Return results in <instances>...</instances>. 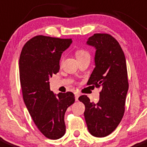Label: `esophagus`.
I'll return each mask as SVG.
<instances>
[{"label":"esophagus","instance_id":"esophagus-1","mask_svg":"<svg viewBox=\"0 0 147 147\" xmlns=\"http://www.w3.org/2000/svg\"><path fill=\"white\" fill-rule=\"evenodd\" d=\"M78 98H79V94H78V93H75V100H76V101L78 100Z\"/></svg>","mask_w":147,"mask_h":147}]
</instances>
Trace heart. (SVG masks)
<instances>
[{
	"instance_id": "1",
	"label": "heart",
	"mask_w": 147,
	"mask_h": 147,
	"mask_svg": "<svg viewBox=\"0 0 147 147\" xmlns=\"http://www.w3.org/2000/svg\"><path fill=\"white\" fill-rule=\"evenodd\" d=\"M89 55L88 52H87L85 50H78L76 52V58L77 59H79L81 58V57H86V56Z\"/></svg>"
}]
</instances>
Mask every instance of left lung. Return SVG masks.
Instances as JSON below:
<instances>
[{"label":"left lung","mask_w":147,"mask_h":147,"mask_svg":"<svg viewBox=\"0 0 147 147\" xmlns=\"http://www.w3.org/2000/svg\"><path fill=\"white\" fill-rule=\"evenodd\" d=\"M94 47L95 69L87 85L101 87L98 103L87 96L78 98L85 105L84 117L88 131L96 137L111 134L118 126L125 113L129 84L126 59L120 45L108 34H94L86 42Z\"/></svg>","instance_id":"obj_1"}]
</instances>
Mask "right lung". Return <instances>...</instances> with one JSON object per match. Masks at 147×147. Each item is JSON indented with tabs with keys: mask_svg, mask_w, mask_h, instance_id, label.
<instances>
[{
	"mask_svg": "<svg viewBox=\"0 0 147 147\" xmlns=\"http://www.w3.org/2000/svg\"><path fill=\"white\" fill-rule=\"evenodd\" d=\"M71 43V39L35 36L24 45L20 57L24 102L39 130L51 140L64 135L65 113L75 101L71 92L54 94L49 82L59 71L61 54Z\"/></svg>",
	"mask_w": 147,
	"mask_h": 147,
	"instance_id": "1",
	"label": "right lung"
}]
</instances>
